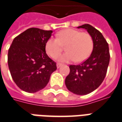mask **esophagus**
I'll list each match as a JSON object with an SVG mask.
<instances>
[{"instance_id": "esophagus-1", "label": "esophagus", "mask_w": 122, "mask_h": 122, "mask_svg": "<svg viewBox=\"0 0 122 122\" xmlns=\"http://www.w3.org/2000/svg\"><path fill=\"white\" fill-rule=\"evenodd\" d=\"M62 64H61V63H57V68H59V67H61V66H62Z\"/></svg>"}]
</instances>
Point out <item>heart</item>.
<instances>
[{
	"label": "heart",
	"instance_id": "heart-1",
	"mask_svg": "<svg viewBox=\"0 0 122 122\" xmlns=\"http://www.w3.org/2000/svg\"><path fill=\"white\" fill-rule=\"evenodd\" d=\"M56 37H50L46 43V52L52 58L55 59L59 55L63 46H66V52L58 57L62 62L75 60L81 62L87 59L92 52L94 41L89 33L67 28L58 32Z\"/></svg>",
	"mask_w": 122,
	"mask_h": 122
}]
</instances>
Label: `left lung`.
<instances>
[{
	"label": "left lung",
	"mask_w": 122,
	"mask_h": 122,
	"mask_svg": "<svg viewBox=\"0 0 122 122\" xmlns=\"http://www.w3.org/2000/svg\"><path fill=\"white\" fill-rule=\"evenodd\" d=\"M84 28L94 41L92 52L85 61L70 65V71L65 79L67 89L77 95H85L98 88L106 76L110 54L108 42L102 33L89 24L78 26Z\"/></svg>",
	"instance_id": "8db88e82"
}]
</instances>
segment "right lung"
Segmentation results:
<instances>
[{
    "label": "right lung",
    "instance_id": "1",
    "mask_svg": "<svg viewBox=\"0 0 122 122\" xmlns=\"http://www.w3.org/2000/svg\"><path fill=\"white\" fill-rule=\"evenodd\" d=\"M52 33V30L30 28L12 41L8 66L14 81L23 91L34 93L42 90L56 70V63L46 52V43Z\"/></svg>",
    "mask_w": 122,
    "mask_h": 122
}]
</instances>
